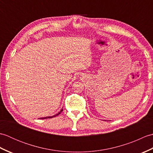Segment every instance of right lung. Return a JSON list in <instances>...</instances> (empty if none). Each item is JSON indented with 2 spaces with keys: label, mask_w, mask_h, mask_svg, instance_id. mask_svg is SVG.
<instances>
[{
  "label": "right lung",
  "mask_w": 153,
  "mask_h": 153,
  "mask_svg": "<svg viewBox=\"0 0 153 153\" xmlns=\"http://www.w3.org/2000/svg\"><path fill=\"white\" fill-rule=\"evenodd\" d=\"M63 111V109H62L59 112H58L56 114H55V115H53V116H47V117H44V118H40V119H47V118H54V117H56V116H58V115H59Z\"/></svg>",
  "instance_id": "1"
}]
</instances>
